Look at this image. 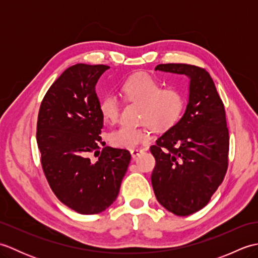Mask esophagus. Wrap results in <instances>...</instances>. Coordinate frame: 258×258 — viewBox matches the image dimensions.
<instances>
[{"label": "esophagus", "instance_id": "esophagus-1", "mask_svg": "<svg viewBox=\"0 0 258 258\" xmlns=\"http://www.w3.org/2000/svg\"><path fill=\"white\" fill-rule=\"evenodd\" d=\"M144 152H145V150H143V149H133V150H131V155L135 158V157H138V156L143 154Z\"/></svg>", "mask_w": 258, "mask_h": 258}]
</instances>
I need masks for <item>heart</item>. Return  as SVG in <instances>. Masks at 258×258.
<instances>
[{"mask_svg": "<svg viewBox=\"0 0 258 258\" xmlns=\"http://www.w3.org/2000/svg\"><path fill=\"white\" fill-rule=\"evenodd\" d=\"M123 97L128 102L140 103V120L145 122L140 127L119 126L108 135L113 146L134 149L151 139L150 126L157 131L173 127L182 116L185 98L182 92L174 87L162 89V85L150 74L138 73L124 81L120 86ZM102 116L108 122H115L119 114V101L112 93L103 95L98 103Z\"/></svg>", "mask_w": 258, "mask_h": 258, "instance_id": "heart-1", "label": "heart"}]
</instances>
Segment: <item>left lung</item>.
<instances>
[{
	"instance_id": "8db88e82",
	"label": "left lung",
	"mask_w": 258,
	"mask_h": 258,
	"mask_svg": "<svg viewBox=\"0 0 258 258\" xmlns=\"http://www.w3.org/2000/svg\"><path fill=\"white\" fill-rule=\"evenodd\" d=\"M155 71L189 79L185 113L158 138L151 153L156 165L152 185L158 203L177 216L207 205L228 165L229 136L225 108L206 70L189 64H160Z\"/></svg>"
}]
</instances>
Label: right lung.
<instances>
[{
  "instance_id": "obj_1",
  "label": "right lung",
  "mask_w": 258,
  "mask_h": 258,
  "mask_svg": "<svg viewBox=\"0 0 258 258\" xmlns=\"http://www.w3.org/2000/svg\"><path fill=\"white\" fill-rule=\"evenodd\" d=\"M108 69L80 63L65 70L46 92L37 117L36 141L47 182L64 205L84 215L113 204L131 161L127 150L98 151L103 116L95 86Z\"/></svg>"
}]
</instances>
